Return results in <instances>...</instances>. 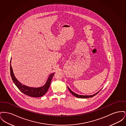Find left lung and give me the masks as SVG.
<instances>
[{"mask_svg": "<svg viewBox=\"0 0 126 126\" xmlns=\"http://www.w3.org/2000/svg\"><path fill=\"white\" fill-rule=\"evenodd\" d=\"M68 90H69L70 93L72 94L74 96H75V97H77V98H90V97H93V96H95V95H96L99 92V91L98 92H97L96 94H94V95H78V94H77L74 93L68 87Z\"/></svg>", "mask_w": 126, "mask_h": 126, "instance_id": "8db88e82", "label": "left lung"}]
</instances>
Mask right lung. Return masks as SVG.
<instances>
[{
    "mask_svg": "<svg viewBox=\"0 0 126 126\" xmlns=\"http://www.w3.org/2000/svg\"><path fill=\"white\" fill-rule=\"evenodd\" d=\"M11 63V61H10ZM10 66V75L12 78V80L14 84L17 86L21 92H22L23 94L28 95V96L33 97H42L44 94H45L48 91L50 86L51 80L53 77L54 73H52L49 76L48 80L47 81L46 84L43 86L38 88H33L30 87L28 86H26L24 85H22L21 83L19 82L16 78H15L14 74L13 72L12 66L11 64Z\"/></svg>",
    "mask_w": 126,
    "mask_h": 126,
    "instance_id": "right-lung-1",
    "label": "right lung"
}]
</instances>
